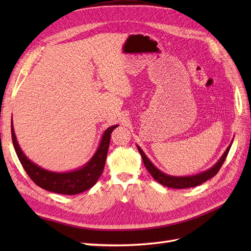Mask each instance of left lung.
I'll return each instance as SVG.
<instances>
[{
  "label": "left lung",
  "mask_w": 251,
  "mask_h": 251,
  "mask_svg": "<svg viewBox=\"0 0 251 251\" xmlns=\"http://www.w3.org/2000/svg\"><path fill=\"white\" fill-rule=\"evenodd\" d=\"M232 141H233V139L231 140L229 147L227 148L226 151H224V154L221 156V158L219 159L218 162L214 166H211L209 170L202 172L200 174L193 175V176H184V177L170 176V175L161 172L160 170H158L156 166L151 162V160L147 157V155L144 154V151L138 146H137V149L142 157L143 163H144V165H146L147 170L151 175V177H153L156 181H158L159 183L164 185V186L172 187V188H188V187H194L197 185H200L203 183V182L207 181L208 179L216 176L217 173L219 172L220 169H221L222 164L225 161L227 154H228V151L230 150Z\"/></svg>",
  "instance_id": "obj_1"
}]
</instances>
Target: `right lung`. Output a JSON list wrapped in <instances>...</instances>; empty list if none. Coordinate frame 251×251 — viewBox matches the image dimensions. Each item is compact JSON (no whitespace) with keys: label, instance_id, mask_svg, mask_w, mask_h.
Instances as JSON below:
<instances>
[{"label":"right lung","instance_id":"obj_1","mask_svg":"<svg viewBox=\"0 0 251 251\" xmlns=\"http://www.w3.org/2000/svg\"><path fill=\"white\" fill-rule=\"evenodd\" d=\"M117 126V125L112 126L103 132L100 146H98L95 154L85 165L81 166L80 169L65 173H56L45 170L28 159L19 146L12 123L11 137L14 150L17 151L21 164L36 185L52 193L62 195H76L94 186L97 180L100 179L104 169L111 134L114 128Z\"/></svg>","mask_w":251,"mask_h":251}]
</instances>
